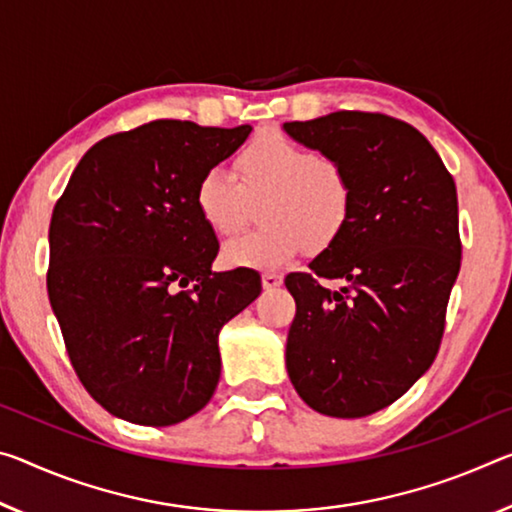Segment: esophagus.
I'll return each instance as SVG.
<instances>
[{
    "instance_id": "1",
    "label": "esophagus",
    "mask_w": 512,
    "mask_h": 512,
    "mask_svg": "<svg viewBox=\"0 0 512 512\" xmlns=\"http://www.w3.org/2000/svg\"><path fill=\"white\" fill-rule=\"evenodd\" d=\"M280 285H282V275L273 273V271L262 273V287L264 289H278Z\"/></svg>"
}]
</instances>
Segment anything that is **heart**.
<instances>
[{"label": "heart", "instance_id": "heart-1", "mask_svg": "<svg viewBox=\"0 0 512 512\" xmlns=\"http://www.w3.org/2000/svg\"><path fill=\"white\" fill-rule=\"evenodd\" d=\"M237 177L216 166L196 184L193 202L209 230L230 237L246 223L250 200H264V230L230 239L223 262L237 269H278L307 248H326L344 232L353 189L342 166L285 134L264 132L234 159Z\"/></svg>", "mask_w": 512, "mask_h": 512}]
</instances>
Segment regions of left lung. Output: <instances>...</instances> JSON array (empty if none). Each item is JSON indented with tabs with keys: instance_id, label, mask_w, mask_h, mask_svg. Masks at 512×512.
<instances>
[{
	"instance_id": "left-lung-1",
	"label": "left lung",
	"mask_w": 512,
	"mask_h": 512,
	"mask_svg": "<svg viewBox=\"0 0 512 512\" xmlns=\"http://www.w3.org/2000/svg\"><path fill=\"white\" fill-rule=\"evenodd\" d=\"M282 129L342 166L353 189L344 232L310 262L345 287L330 292L311 273L285 280L296 300L289 380L321 415L367 417L401 399L440 348L460 271L456 184L424 134L383 113Z\"/></svg>"
}]
</instances>
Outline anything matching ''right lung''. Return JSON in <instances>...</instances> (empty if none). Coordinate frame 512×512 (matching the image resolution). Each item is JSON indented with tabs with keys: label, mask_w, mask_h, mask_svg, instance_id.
Segmentation results:
<instances>
[{
	"label": "right lung",
	"mask_w": 512,
	"mask_h": 512,
	"mask_svg": "<svg viewBox=\"0 0 512 512\" xmlns=\"http://www.w3.org/2000/svg\"><path fill=\"white\" fill-rule=\"evenodd\" d=\"M253 132L152 120L95 143L50 223L47 294L86 392L132 424L173 426L212 399L218 332L262 291L212 271L196 184Z\"/></svg>",
	"instance_id": "obj_1"
}]
</instances>
